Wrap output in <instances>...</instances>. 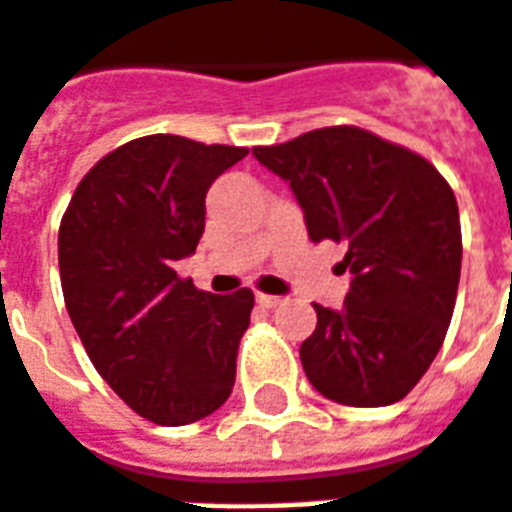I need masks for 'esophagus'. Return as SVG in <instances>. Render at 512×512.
Wrapping results in <instances>:
<instances>
[{
  "label": "esophagus",
  "mask_w": 512,
  "mask_h": 512,
  "mask_svg": "<svg viewBox=\"0 0 512 512\" xmlns=\"http://www.w3.org/2000/svg\"><path fill=\"white\" fill-rule=\"evenodd\" d=\"M256 302H259L261 307H278L283 299L272 297V294H256Z\"/></svg>",
  "instance_id": "34e87169"
}]
</instances>
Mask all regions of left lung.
Instances as JSON below:
<instances>
[{
	"label": "left lung",
	"mask_w": 512,
	"mask_h": 512,
	"mask_svg": "<svg viewBox=\"0 0 512 512\" xmlns=\"http://www.w3.org/2000/svg\"><path fill=\"white\" fill-rule=\"evenodd\" d=\"M253 156L286 180L310 240L345 242L343 310L313 305L299 348L318 394L351 407L405 399L451 324L461 275L459 205L418 153L359 126H324Z\"/></svg>",
	"instance_id": "obj_1"
}]
</instances>
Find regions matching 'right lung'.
Masks as SVG:
<instances>
[{"label": "right lung", "instance_id": "obj_1", "mask_svg": "<svg viewBox=\"0 0 512 512\" xmlns=\"http://www.w3.org/2000/svg\"><path fill=\"white\" fill-rule=\"evenodd\" d=\"M245 156L178 134L137 137L88 169L61 218L72 326L107 386L153 424H194L232 394L253 291H199L175 261L197 251L207 188Z\"/></svg>", "mask_w": 512, "mask_h": 512}]
</instances>
